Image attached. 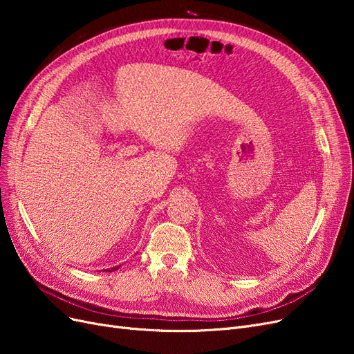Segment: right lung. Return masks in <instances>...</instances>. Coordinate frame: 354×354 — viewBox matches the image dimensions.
<instances>
[{
	"mask_svg": "<svg viewBox=\"0 0 354 354\" xmlns=\"http://www.w3.org/2000/svg\"><path fill=\"white\" fill-rule=\"evenodd\" d=\"M120 269V266H116V267H113V269H109V270H106V272H113V270H118Z\"/></svg>",
	"mask_w": 354,
	"mask_h": 354,
	"instance_id": "obj_1",
	"label": "right lung"
}]
</instances>
